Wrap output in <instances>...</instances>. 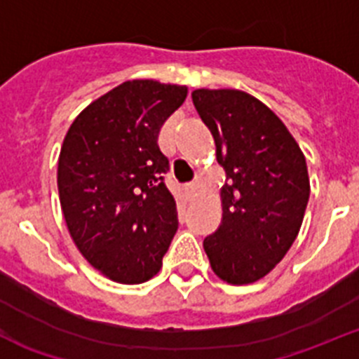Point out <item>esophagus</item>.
I'll return each instance as SVG.
<instances>
[{"mask_svg":"<svg viewBox=\"0 0 359 359\" xmlns=\"http://www.w3.org/2000/svg\"><path fill=\"white\" fill-rule=\"evenodd\" d=\"M184 191H186L189 196H195L196 191H198V184H196V182H187L186 186H184Z\"/></svg>","mask_w":359,"mask_h":359,"instance_id":"1","label":"esophagus"}]
</instances>
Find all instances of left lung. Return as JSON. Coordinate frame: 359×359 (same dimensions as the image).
I'll return each mask as SVG.
<instances>
[{"label": "left lung", "instance_id": "left-lung-1", "mask_svg": "<svg viewBox=\"0 0 359 359\" xmlns=\"http://www.w3.org/2000/svg\"><path fill=\"white\" fill-rule=\"evenodd\" d=\"M191 98L227 175L222 224L203 250L219 279L254 283L286 256L300 231L309 200L304 154L283 121L247 93L196 89Z\"/></svg>", "mask_w": 359, "mask_h": 359}]
</instances>
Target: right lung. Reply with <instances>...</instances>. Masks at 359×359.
Segmentation results:
<instances>
[{
	"label": "right lung",
	"mask_w": 359,
	"mask_h": 359,
	"mask_svg": "<svg viewBox=\"0 0 359 359\" xmlns=\"http://www.w3.org/2000/svg\"><path fill=\"white\" fill-rule=\"evenodd\" d=\"M186 86L130 80L83 109L59 157L60 205L69 234L93 266L121 284L151 279L179 229L159 132Z\"/></svg>",
	"instance_id": "obj_1"
}]
</instances>
